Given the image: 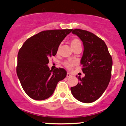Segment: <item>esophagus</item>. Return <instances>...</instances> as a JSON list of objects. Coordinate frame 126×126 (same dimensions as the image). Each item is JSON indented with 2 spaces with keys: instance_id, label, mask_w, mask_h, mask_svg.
<instances>
[{
  "instance_id": "obj_1",
  "label": "esophagus",
  "mask_w": 126,
  "mask_h": 126,
  "mask_svg": "<svg viewBox=\"0 0 126 126\" xmlns=\"http://www.w3.org/2000/svg\"><path fill=\"white\" fill-rule=\"evenodd\" d=\"M71 76V75L69 73H68V72H67V74H66V77H70Z\"/></svg>"
}]
</instances>
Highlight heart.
I'll use <instances>...</instances> for the list:
<instances>
[{"mask_svg":"<svg viewBox=\"0 0 126 126\" xmlns=\"http://www.w3.org/2000/svg\"><path fill=\"white\" fill-rule=\"evenodd\" d=\"M71 45L72 48H73V49L74 50L75 49L78 48H81V46H82V44H81V41L78 38H73L72 39L71 41ZM63 65L67 68L70 69L73 65V63H71V62L66 61L63 63Z\"/></svg>","mask_w":126,"mask_h":126,"instance_id":"1","label":"heart"}]
</instances>
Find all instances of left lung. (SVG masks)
<instances>
[{
	"label": "left lung",
	"mask_w": 126,
	"mask_h": 126,
	"mask_svg": "<svg viewBox=\"0 0 126 126\" xmlns=\"http://www.w3.org/2000/svg\"><path fill=\"white\" fill-rule=\"evenodd\" d=\"M72 33L82 41L84 52L81 60L85 77H78L79 82L71 88L78 101L90 103L96 101L107 88L111 76L113 60L103 40L82 29H72Z\"/></svg>",
	"instance_id": "obj_1"
}]
</instances>
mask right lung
Wrapping results in <instances>:
<instances>
[{
  "instance_id": "right-lung-1",
  "label": "right lung",
  "mask_w": 126,
  "mask_h": 126,
  "mask_svg": "<svg viewBox=\"0 0 126 126\" xmlns=\"http://www.w3.org/2000/svg\"><path fill=\"white\" fill-rule=\"evenodd\" d=\"M72 29L44 31L28 39L17 54V75L26 94L44 100L52 95L58 82L66 76L63 68L48 67L49 58L55 56L61 42Z\"/></svg>"
}]
</instances>
